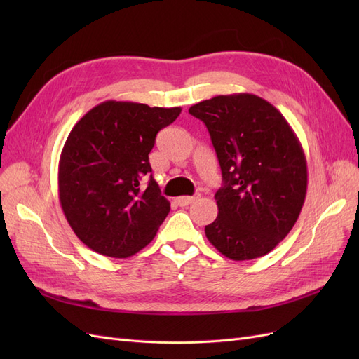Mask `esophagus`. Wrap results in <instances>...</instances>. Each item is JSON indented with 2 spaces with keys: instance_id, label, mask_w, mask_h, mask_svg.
<instances>
[{
  "instance_id": "34e87169",
  "label": "esophagus",
  "mask_w": 359,
  "mask_h": 359,
  "mask_svg": "<svg viewBox=\"0 0 359 359\" xmlns=\"http://www.w3.org/2000/svg\"><path fill=\"white\" fill-rule=\"evenodd\" d=\"M198 198H199V194H194V196H181V198H177V203L180 206H189L190 203H193Z\"/></svg>"
}]
</instances>
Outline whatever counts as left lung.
I'll use <instances>...</instances> for the list:
<instances>
[{
	"label": "left lung",
	"instance_id": "obj_1",
	"mask_svg": "<svg viewBox=\"0 0 359 359\" xmlns=\"http://www.w3.org/2000/svg\"><path fill=\"white\" fill-rule=\"evenodd\" d=\"M220 163L219 215L205 235L232 260L269 253L297 223L307 193V161L285 116L255 94L193 104Z\"/></svg>",
	"mask_w": 359,
	"mask_h": 359
}]
</instances>
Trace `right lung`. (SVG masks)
<instances>
[{
    "instance_id": "add662e5",
    "label": "right lung",
    "mask_w": 359,
    "mask_h": 359,
    "mask_svg": "<svg viewBox=\"0 0 359 359\" xmlns=\"http://www.w3.org/2000/svg\"><path fill=\"white\" fill-rule=\"evenodd\" d=\"M181 107L107 100L86 112L64 144L58 191L64 215L76 236L94 252L130 257L148 245L170 211L149 175L148 154L163 127Z\"/></svg>"
}]
</instances>
